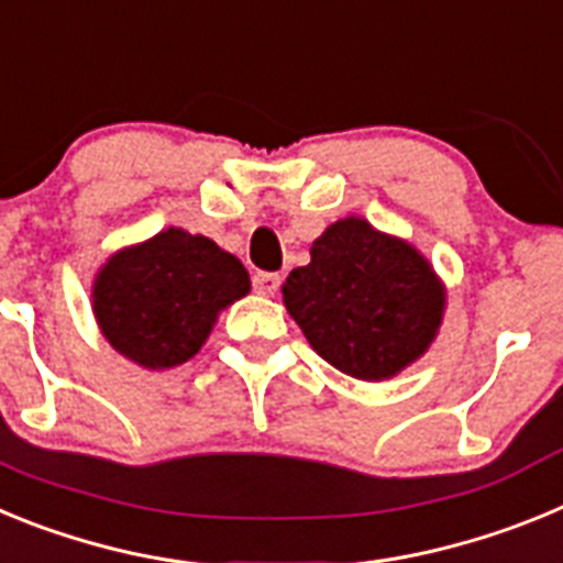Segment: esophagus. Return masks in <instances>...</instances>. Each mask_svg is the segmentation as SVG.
Wrapping results in <instances>:
<instances>
[{
	"label": "esophagus",
	"mask_w": 563,
	"mask_h": 563,
	"mask_svg": "<svg viewBox=\"0 0 563 563\" xmlns=\"http://www.w3.org/2000/svg\"><path fill=\"white\" fill-rule=\"evenodd\" d=\"M278 285H282V276H278V273H267V271L253 273V290H256L258 296H273V292L278 290Z\"/></svg>",
	"instance_id": "esophagus-1"
}]
</instances>
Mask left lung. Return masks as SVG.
<instances>
[{
    "instance_id": "1",
    "label": "left lung",
    "mask_w": 563,
    "mask_h": 563,
    "mask_svg": "<svg viewBox=\"0 0 563 563\" xmlns=\"http://www.w3.org/2000/svg\"><path fill=\"white\" fill-rule=\"evenodd\" d=\"M287 276L285 305L312 350L361 380H380L429 350L445 292L411 245L366 220H341Z\"/></svg>"
}]
</instances>
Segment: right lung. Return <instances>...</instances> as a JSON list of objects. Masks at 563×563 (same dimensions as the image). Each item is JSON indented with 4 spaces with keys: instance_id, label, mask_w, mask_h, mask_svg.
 Returning a JSON list of instances; mask_svg holds the SVG:
<instances>
[{
    "instance_id": "1",
    "label": "right lung",
    "mask_w": 563,
    "mask_h": 563,
    "mask_svg": "<svg viewBox=\"0 0 563 563\" xmlns=\"http://www.w3.org/2000/svg\"><path fill=\"white\" fill-rule=\"evenodd\" d=\"M247 290L251 278L236 256L168 228L109 258L92 296L114 350L146 369H168L197 355L217 312Z\"/></svg>"
}]
</instances>
